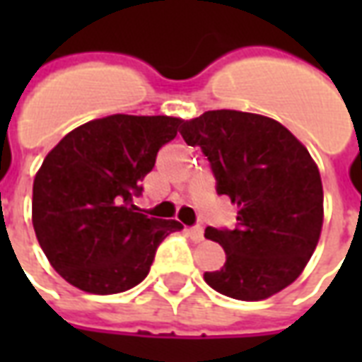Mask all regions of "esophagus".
<instances>
[{
  "instance_id": "esophagus-1",
  "label": "esophagus",
  "mask_w": 362,
  "mask_h": 362,
  "mask_svg": "<svg viewBox=\"0 0 362 362\" xmlns=\"http://www.w3.org/2000/svg\"><path fill=\"white\" fill-rule=\"evenodd\" d=\"M189 235H192V238H194L196 243H202V240H204V228L199 227V225H197V227H192L189 228Z\"/></svg>"
}]
</instances>
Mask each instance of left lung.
<instances>
[{
    "label": "left lung",
    "instance_id": "obj_1",
    "mask_svg": "<svg viewBox=\"0 0 362 362\" xmlns=\"http://www.w3.org/2000/svg\"><path fill=\"white\" fill-rule=\"evenodd\" d=\"M184 141L202 147L217 194L236 205L235 230L205 228L227 262L204 279L238 300H264L288 287L316 250L324 223L322 178L308 149L277 119L209 110L186 119Z\"/></svg>",
    "mask_w": 362,
    "mask_h": 362
}]
</instances>
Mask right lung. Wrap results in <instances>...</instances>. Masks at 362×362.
I'll use <instances>...</instances> for the list:
<instances>
[{
	"instance_id": "obj_1",
	"label": "right lung",
	"mask_w": 362,
	"mask_h": 362,
	"mask_svg": "<svg viewBox=\"0 0 362 362\" xmlns=\"http://www.w3.org/2000/svg\"><path fill=\"white\" fill-rule=\"evenodd\" d=\"M184 119L112 114L90 119L46 155L33 184V227L50 266L93 295L139 285L174 219L137 213L134 196Z\"/></svg>"
}]
</instances>
